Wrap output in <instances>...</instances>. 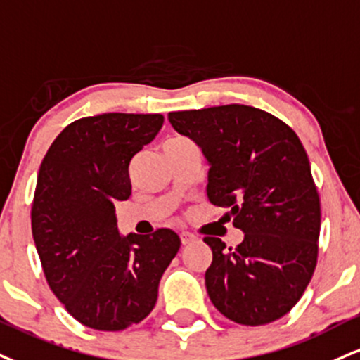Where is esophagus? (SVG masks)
<instances>
[{
  "label": "esophagus",
  "instance_id": "34e87169",
  "mask_svg": "<svg viewBox=\"0 0 360 360\" xmlns=\"http://www.w3.org/2000/svg\"><path fill=\"white\" fill-rule=\"evenodd\" d=\"M193 241H196V236H194L193 233H188V231L181 233V243L189 245V243H193Z\"/></svg>",
  "mask_w": 360,
  "mask_h": 360
}]
</instances>
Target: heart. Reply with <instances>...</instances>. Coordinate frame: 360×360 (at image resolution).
Listing matches in <instances>:
<instances>
[{
  "instance_id": "b5f03b06",
  "label": "heart",
  "mask_w": 360,
  "mask_h": 360,
  "mask_svg": "<svg viewBox=\"0 0 360 360\" xmlns=\"http://www.w3.org/2000/svg\"><path fill=\"white\" fill-rule=\"evenodd\" d=\"M174 141H177V139H174Z\"/></svg>"
}]
</instances>
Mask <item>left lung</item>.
<instances>
[{
    "mask_svg": "<svg viewBox=\"0 0 360 360\" xmlns=\"http://www.w3.org/2000/svg\"><path fill=\"white\" fill-rule=\"evenodd\" d=\"M210 162L207 198L245 233L236 248L206 236V290L224 317L265 326L304 295L319 257L320 198L300 139L278 117L229 103L169 112Z\"/></svg>",
    "mask_w": 360,
    "mask_h": 360,
    "instance_id": "obj_1",
    "label": "left lung"
}]
</instances>
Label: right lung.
I'll return each mask as SVG.
<instances>
[{
  "instance_id": "right-lung-1",
  "label": "right lung",
  "mask_w": 360,
  "mask_h": 360,
  "mask_svg": "<svg viewBox=\"0 0 360 360\" xmlns=\"http://www.w3.org/2000/svg\"><path fill=\"white\" fill-rule=\"evenodd\" d=\"M161 114H101L68 124L43 158L32 233L43 274L73 319L95 330L139 323L179 251L172 229L119 235L115 201L131 196L129 164L161 131Z\"/></svg>"
}]
</instances>
